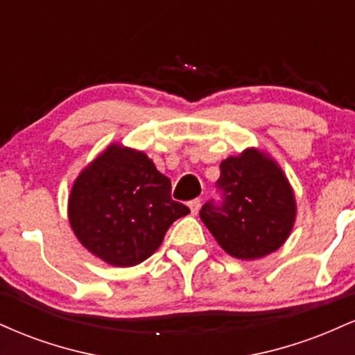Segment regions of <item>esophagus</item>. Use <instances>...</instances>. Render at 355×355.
Wrapping results in <instances>:
<instances>
[{"mask_svg": "<svg viewBox=\"0 0 355 355\" xmlns=\"http://www.w3.org/2000/svg\"><path fill=\"white\" fill-rule=\"evenodd\" d=\"M200 205H202L200 198H195V200L189 202V207H190L191 215H197V214H198V210H200Z\"/></svg>", "mask_w": 355, "mask_h": 355, "instance_id": "esophagus-1", "label": "esophagus"}]
</instances>
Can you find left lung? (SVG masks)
Here are the masks:
<instances>
[{
  "label": "left lung",
  "mask_w": 355,
  "mask_h": 355,
  "mask_svg": "<svg viewBox=\"0 0 355 355\" xmlns=\"http://www.w3.org/2000/svg\"><path fill=\"white\" fill-rule=\"evenodd\" d=\"M222 203L207 202L200 218L227 254L262 259L284 245L295 222V197L282 168L267 153L247 148L220 164Z\"/></svg>",
  "instance_id": "1"
}]
</instances>
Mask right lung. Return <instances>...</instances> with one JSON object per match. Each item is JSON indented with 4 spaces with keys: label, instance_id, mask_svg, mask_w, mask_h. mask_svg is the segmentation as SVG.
<instances>
[{
    "label": "right lung",
    "instance_id": "obj_1",
    "mask_svg": "<svg viewBox=\"0 0 355 355\" xmlns=\"http://www.w3.org/2000/svg\"><path fill=\"white\" fill-rule=\"evenodd\" d=\"M172 182L144 152L112 144L71 187L68 220L80 243L115 267L141 263L189 207L172 200Z\"/></svg>",
    "mask_w": 355,
    "mask_h": 355
}]
</instances>
